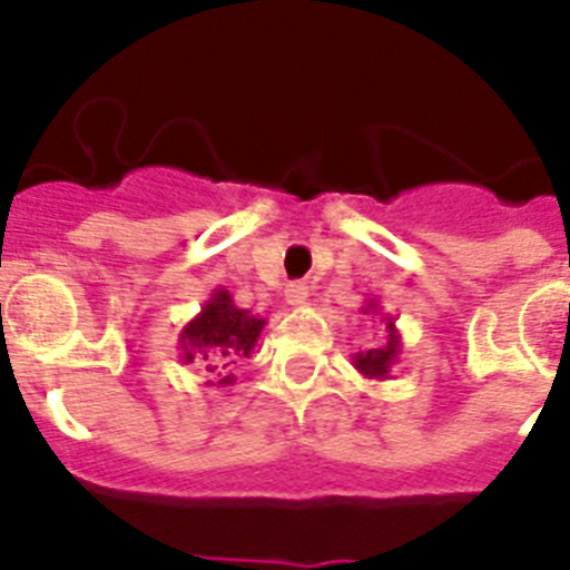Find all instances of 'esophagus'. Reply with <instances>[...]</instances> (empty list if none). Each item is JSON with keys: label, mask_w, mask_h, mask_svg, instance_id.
Wrapping results in <instances>:
<instances>
[{"label": "esophagus", "mask_w": 570, "mask_h": 570, "mask_svg": "<svg viewBox=\"0 0 570 570\" xmlns=\"http://www.w3.org/2000/svg\"><path fill=\"white\" fill-rule=\"evenodd\" d=\"M308 294H311L308 282H291L288 288H285V302L294 305V308H299V305H305Z\"/></svg>", "instance_id": "esophagus-1"}]
</instances>
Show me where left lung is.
Masks as SVG:
<instances>
[{
	"mask_svg": "<svg viewBox=\"0 0 570 570\" xmlns=\"http://www.w3.org/2000/svg\"><path fill=\"white\" fill-rule=\"evenodd\" d=\"M362 314H380L376 299H367ZM380 322H385V340H382V345L365 347V351L351 356V360H354V367L365 376V380H391V371H394V365L400 362L402 354V340L400 331H396L394 325V316H382Z\"/></svg>",
	"mask_w": 570,
	"mask_h": 570,
	"instance_id": "1",
	"label": "left lung"
}]
</instances>
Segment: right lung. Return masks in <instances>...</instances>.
I'll return each instance as SVG.
<instances>
[{
	"label": "right lung",
	"mask_w": 570,
	"mask_h": 570,
	"mask_svg": "<svg viewBox=\"0 0 570 570\" xmlns=\"http://www.w3.org/2000/svg\"><path fill=\"white\" fill-rule=\"evenodd\" d=\"M265 320L250 311L236 308L234 296L225 288H214L203 311L194 316L179 334V362H205V371L216 374L228 365H236L239 356H250L256 347ZM216 387L234 385V374H219Z\"/></svg>",
	"instance_id": "obj_1"
}]
</instances>
